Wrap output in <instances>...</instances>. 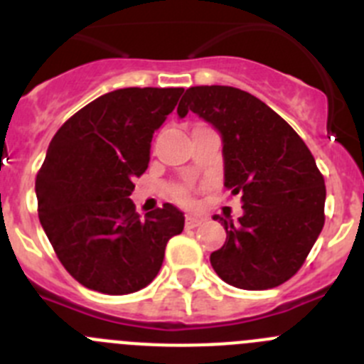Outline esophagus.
<instances>
[{
    "label": "esophagus",
    "mask_w": 364,
    "mask_h": 364,
    "mask_svg": "<svg viewBox=\"0 0 364 364\" xmlns=\"http://www.w3.org/2000/svg\"><path fill=\"white\" fill-rule=\"evenodd\" d=\"M200 224H202L200 217H193V215H188V217H186V228H189V230H191V228L200 226Z\"/></svg>",
    "instance_id": "34e87169"
}]
</instances>
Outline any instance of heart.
Masks as SVG:
<instances>
[{"label":"heart","mask_w":364,"mask_h":364,"mask_svg":"<svg viewBox=\"0 0 364 364\" xmlns=\"http://www.w3.org/2000/svg\"><path fill=\"white\" fill-rule=\"evenodd\" d=\"M171 195L178 202H189V200H191V195H189V191L186 188H182V186H175V188L171 189Z\"/></svg>","instance_id":"b5f03b06"}]
</instances>
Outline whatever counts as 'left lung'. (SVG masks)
Here are the masks:
<instances>
[{
  "instance_id": "obj_1",
  "label": "left lung",
  "mask_w": 364,
  "mask_h": 364,
  "mask_svg": "<svg viewBox=\"0 0 364 364\" xmlns=\"http://www.w3.org/2000/svg\"><path fill=\"white\" fill-rule=\"evenodd\" d=\"M189 111L222 134L224 186L240 195L239 222L215 217L226 242L211 253L218 277L242 290H268L299 272L324 226L326 188L302 138L253 95L228 85L189 87Z\"/></svg>"
}]
</instances>
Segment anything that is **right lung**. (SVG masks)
<instances>
[{
	"label": "right lung",
	"instance_id": "obj_1",
	"mask_svg": "<svg viewBox=\"0 0 364 364\" xmlns=\"http://www.w3.org/2000/svg\"><path fill=\"white\" fill-rule=\"evenodd\" d=\"M182 87H127L87 104L58 129L36 175L38 217L63 268L89 290L125 295L156 277L184 213L140 217L129 195L149 164L153 133Z\"/></svg>",
	"mask_w": 364,
	"mask_h": 364
}]
</instances>
